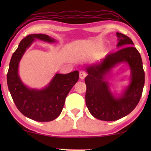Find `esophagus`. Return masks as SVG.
Masks as SVG:
<instances>
[{"instance_id":"obj_1","label":"esophagus","mask_w":151,"mask_h":151,"mask_svg":"<svg viewBox=\"0 0 151 151\" xmlns=\"http://www.w3.org/2000/svg\"><path fill=\"white\" fill-rule=\"evenodd\" d=\"M79 74H80V79H84V78L86 76V73L84 71H83V70H80L79 72Z\"/></svg>"}]
</instances>
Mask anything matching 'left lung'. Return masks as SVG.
<instances>
[{"label": "left lung", "mask_w": 151, "mask_h": 151, "mask_svg": "<svg viewBox=\"0 0 151 151\" xmlns=\"http://www.w3.org/2000/svg\"><path fill=\"white\" fill-rule=\"evenodd\" d=\"M116 34L119 38L117 47L123 48L109 53L100 64L86 68L88 76L84 79L86 106L93 116L104 121L117 120L133 111L141 98L145 80L141 55L133 47V41L124 34L118 32ZM122 61H127L131 67L132 82L123 96L115 99L109 91L107 83L103 80V76Z\"/></svg>", "instance_id": "left-lung-1"}]
</instances>
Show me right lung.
Listing matches in <instances>:
<instances>
[{
	"label": "right lung",
	"instance_id": "add662e5",
	"mask_svg": "<svg viewBox=\"0 0 151 151\" xmlns=\"http://www.w3.org/2000/svg\"><path fill=\"white\" fill-rule=\"evenodd\" d=\"M34 39L49 42L55 41L45 34H29L20 41L9 63L7 74L8 88L16 107L22 115L37 122H50L61 113L68 93L79 79V72L57 73L49 85L43 90L27 88L18 76V63Z\"/></svg>",
	"mask_w": 151,
	"mask_h": 151
}]
</instances>
